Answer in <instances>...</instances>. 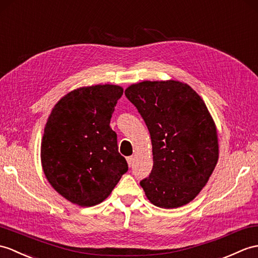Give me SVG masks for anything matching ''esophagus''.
Returning <instances> with one entry per match:
<instances>
[{"label": "esophagus", "instance_id": "esophagus-1", "mask_svg": "<svg viewBox=\"0 0 258 258\" xmlns=\"http://www.w3.org/2000/svg\"><path fill=\"white\" fill-rule=\"evenodd\" d=\"M126 160H127V164H128L130 167L134 164V157H133V156H128V157L126 158Z\"/></svg>", "mask_w": 258, "mask_h": 258}]
</instances>
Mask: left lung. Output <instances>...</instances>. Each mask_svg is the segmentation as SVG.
<instances>
[{
  "label": "left lung",
  "mask_w": 258,
  "mask_h": 258,
  "mask_svg": "<svg viewBox=\"0 0 258 258\" xmlns=\"http://www.w3.org/2000/svg\"><path fill=\"white\" fill-rule=\"evenodd\" d=\"M125 95L151 134L153 169L141 180L154 206L173 209L194 200L219 158L217 128L203 100L179 81H143Z\"/></svg>",
  "instance_id": "obj_1"
}]
</instances>
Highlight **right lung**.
Returning <instances> with one entry per match:
<instances>
[{
  "label": "right lung",
  "instance_id": "obj_1",
  "mask_svg": "<svg viewBox=\"0 0 258 258\" xmlns=\"http://www.w3.org/2000/svg\"><path fill=\"white\" fill-rule=\"evenodd\" d=\"M122 95L118 86L79 88L64 95L48 117L41 165L52 188L70 202L98 205L128 170L110 127Z\"/></svg>",
  "mask_w": 258,
  "mask_h": 258
}]
</instances>
